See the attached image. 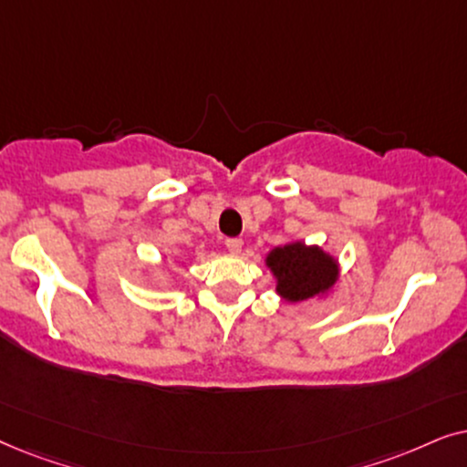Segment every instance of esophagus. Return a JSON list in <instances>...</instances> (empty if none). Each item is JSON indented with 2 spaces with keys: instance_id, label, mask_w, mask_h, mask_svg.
Listing matches in <instances>:
<instances>
[{
  "instance_id": "34e87169",
  "label": "esophagus",
  "mask_w": 467,
  "mask_h": 467,
  "mask_svg": "<svg viewBox=\"0 0 467 467\" xmlns=\"http://www.w3.org/2000/svg\"><path fill=\"white\" fill-rule=\"evenodd\" d=\"M223 245H226V250L230 254H239L241 245H244V241H241V239H226V241H223Z\"/></svg>"
}]
</instances>
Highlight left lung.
Segmentation results:
<instances>
[{
    "mask_svg": "<svg viewBox=\"0 0 467 467\" xmlns=\"http://www.w3.org/2000/svg\"><path fill=\"white\" fill-rule=\"evenodd\" d=\"M273 275L277 277V292L285 301H307L331 288L337 279V265L318 247L290 244L275 247L266 258Z\"/></svg>",
    "mask_w": 467,
    "mask_h": 467,
    "instance_id": "obj_1",
    "label": "left lung"
}]
</instances>
